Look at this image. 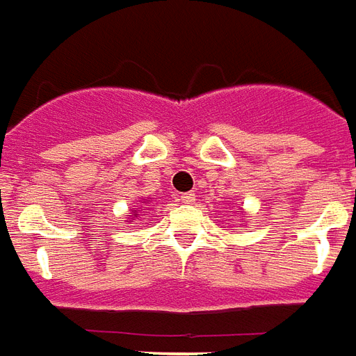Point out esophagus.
Returning <instances> with one entry per match:
<instances>
[{
    "mask_svg": "<svg viewBox=\"0 0 356 356\" xmlns=\"http://www.w3.org/2000/svg\"><path fill=\"white\" fill-rule=\"evenodd\" d=\"M179 202H181V204H194V202H196V194H192V192H188V194H181V196H179Z\"/></svg>",
    "mask_w": 356,
    "mask_h": 356,
    "instance_id": "obj_1",
    "label": "esophagus"
}]
</instances>
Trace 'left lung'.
Listing matches in <instances>:
<instances>
[{
	"mask_svg": "<svg viewBox=\"0 0 356 356\" xmlns=\"http://www.w3.org/2000/svg\"><path fill=\"white\" fill-rule=\"evenodd\" d=\"M241 222H243V225H245V220H241Z\"/></svg>",
	"mask_w": 356,
	"mask_h": 356,
	"instance_id": "obj_1",
	"label": "left lung"
}]
</instances>
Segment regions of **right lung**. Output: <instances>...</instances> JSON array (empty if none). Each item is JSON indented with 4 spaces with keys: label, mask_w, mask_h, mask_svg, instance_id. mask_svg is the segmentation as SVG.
<instances>
[{
    "label": "right lung",
    "mask_w": 356,
    "mask_h": 356,
    "mask_svg": "<svg viewBox=\"0 0 356 356\" xmlns=\"http://www.w3.org/2000/svg\"><path fill=\"white\" fill-rule=\"evenodd\" d=\"M149 202H151V200H147V202H143V200H141V205H147L149 204ZM139 217V209H134V211L130 213V215H128V218H130V220H128V222H134V220H136V218Z\"/></svg>",
    "instance_id": "right-lung-1"
}]
</instances>
